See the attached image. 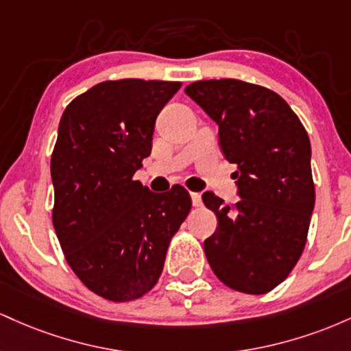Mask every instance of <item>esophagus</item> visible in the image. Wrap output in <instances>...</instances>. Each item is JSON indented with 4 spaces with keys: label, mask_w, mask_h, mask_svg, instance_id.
I'll use <instances>...</instances> for the list:
<instances>
[{
    "label": "esophagus",
    "mask_w": 351,
    "mask_h": 351,
    "mask_svg": "<svg viewBox=\"0 0 351 351\" xmlns=\"http://www.w3.org/2000/svg\"><path fill=\"white\" fill-rule=\"evenodd\" d=\"M191 199H192V206L194 207L202 206V195H200L199 192H191Z\"/></svg>",
    "instance_id": "esophagus-1"
}]
</instances>
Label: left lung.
I'll return each mask as SVG.
<instances>
[{
    "mask_svg": "<svg viewBox=\"0 0 351 351\" xmlns=\"http://www.w3.org/2000/svg\"><path fill=\"white\" fill-rule=\"evenodd\" d=\"M186 94L219 125V145L237 164L240 200L204 192L217 230L204 252L219 280L242 293L274 290L297 265L315 207L308 134L274 90L239 80L189 84Z\"/></svg>",
    "mask_w": 351,
    "mask_h": 351,
    "instance_id": "8db88e82",
    "label": "left lung"
}]
</instances>
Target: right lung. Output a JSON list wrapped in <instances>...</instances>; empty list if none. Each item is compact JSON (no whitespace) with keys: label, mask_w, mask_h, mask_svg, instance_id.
Here are the masks:
<instances>
[{"label":"right lung","mask_w":351,"mask_h":351,"mask_svg":"<svg viewBox=\"0 0 351 351\" xmlns=\"http://www.w3.org/2000/svg\"><path fill=\"white\" fill-rule=\"evenodd\" d=\"M180 82L119 80L69 102L51 156L53 226L74 274L111 302L159 280L171 239L191 212L182 186L156 194L132 177L151 156L159 112Z\"/></svg>","instance_id":"add662e5"}]
</instances>
